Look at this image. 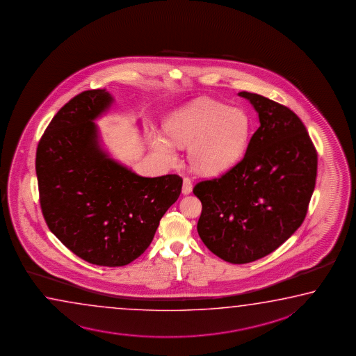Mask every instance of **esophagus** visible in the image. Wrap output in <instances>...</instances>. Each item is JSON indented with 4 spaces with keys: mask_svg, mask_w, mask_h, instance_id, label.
Segmentation results:
<instances>
[{
    "mask_svg": "<svg viewBox=\"0 0 356 356\" xmlns=\"http://www.w3.org/2000/svg\"><path fill=\"white\" fill-rule=\"evenodd\" d=\"M192 189H193V184H192V181H191V178H188L186 177L184 179H183V188H181V193L187 194L192 193Z\"/></svg>",
    "mask_w": 356,
    "mask_h": 356,
    "instance_id": "esophagus-1",
    "label": "esophagus"
}]
</instances>
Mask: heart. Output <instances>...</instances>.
Listing matches in <instances>:
<instances>
[{"mask_svg": "<svg viewBox=\"0 0 356 356\" xmlns=\"http://www.w3.org/2000/svg\"><path fill=\"white\" fill-rule=\"evenodd\" d=\"M249 115L238 107L203 98L178 109L165 124L169 139L188 145V158L197 172L213 175L232 168L247 149ZM154 147L164 159L175 158L172 143L156 138Z\"/></svg>", "mask_w": 356, "mask_h": 356, "instance_id": "heart-1", "label": "heart"}]
</instances>
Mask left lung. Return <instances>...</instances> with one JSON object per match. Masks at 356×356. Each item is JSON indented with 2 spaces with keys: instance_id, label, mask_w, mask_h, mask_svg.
Here are the masks:
<instances>
[{
  "instance_id": "left-lung-1",
  "label": "left lung",
  "mask_w": 356,
  "mask_h": 356,
  "mask_svg": "<svg viewBox=\"0 0 356 356\" xmlns=\"http://www.w3.org/2000/svg\"><path fill=\"white\" fill-rule=\"evenodd\" d=\"M260 126L241 161L224 175L197 183L199 236L232 264L273 253L302 225L313 195L318 153L300 118L280 103L241 92Z\"/></svg>"
}]
</instances>
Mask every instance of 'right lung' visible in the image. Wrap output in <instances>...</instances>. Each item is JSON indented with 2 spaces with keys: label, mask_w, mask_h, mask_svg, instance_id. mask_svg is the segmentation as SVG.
Listing matches in <instances>:
<instances>
[{
  "label": "right lung",
  "mask_w": 356,
  "mask_h": 356,
  "mask_svg": "<svg viewBox=\"0 0 356 356\" xmlns=\"http://www.w3.org/2000/svg\"><path fill=\"white\" fill-rule=\"evenodd\" d=\"M112 99L106 90L73 97L49 122L36 152L49 230L81 259L101 266H127L145 253L183 184L177 175H136L99 148L93 120Z\"/></svg>",
  "instance_id": "add662e5"
}]
</instances>
